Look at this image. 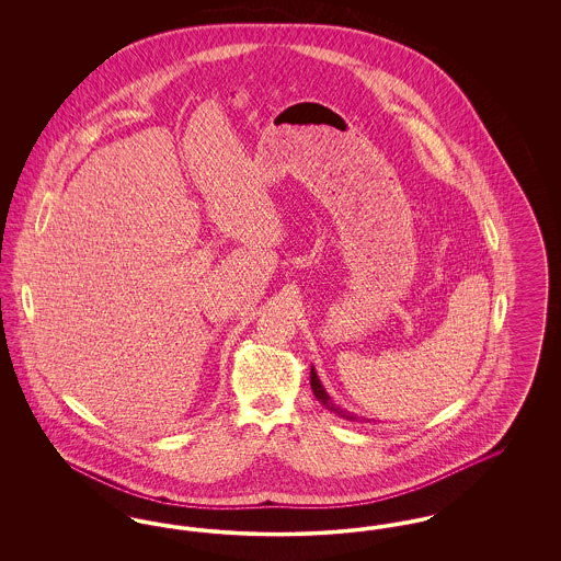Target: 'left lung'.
<instances>
[{
    "instance_id": "left-lung-1",
    "label": "left lung",
    "mask_w": 561,
    "mask_h": 561,
    "mask_svg": "<svg viewBox=\"0 0 561 561\" xmlns=\"http://www.w3.org/2000/svg\"><path fill=\"white\" fill-rule=\"evenodd\" d=\"M311 389H313V396H316L330 412H334V414H339V416H343V419H347V421H357L355 414H348L347 410L339 408V405L332 401V398L328 396V391L323 389V385H321V380L318 378V373H316L313 366H311Z\"/></svg>"
}]
</instances>
